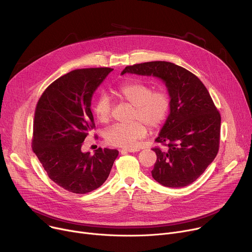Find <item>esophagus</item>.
<instances>
[{"instance_id":"obj_1","label":"esophagus","mask_w":252,"mask_h":252,"mask_svg":"<svg viewBox=\"0 0 252 252\" xmlns=\"http://www.w3.org/2000/svg\"><path fill=\"white\" fill-rule=\"evenodd\" d=\"M120 152L122 153V154H126V153H136V152H138V150L137 149H122V150H120Z\"/></svg>"}]
</instances>
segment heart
I'll return each mask as SVG.
<instances>
[{
	"label": "heart",
	"instance_id": "obj_1",
	"mask_svg": "<svg viewBox=\"0 0 252 252\" xmlns=\"http://www.w3.org/2000/svg\"><path fill=\"white\" fill-rule=\"evenodd\" d=\"M118 95L133 107L132 120H138L127 125H115L104 132L106 142L114 147L132 148L137 139L147 133L146 126L158 127L167 118L170 109V98L165 91H154L153 87L140 82L124 84L118 91ZM94 112L100 123H107L111 119L112 101L109 95L101 94L96 99ZM141 120V122L139 121Z\"/></svg>",
	"mask_w": 252,
	"mask_h": 252
}]
</instances>
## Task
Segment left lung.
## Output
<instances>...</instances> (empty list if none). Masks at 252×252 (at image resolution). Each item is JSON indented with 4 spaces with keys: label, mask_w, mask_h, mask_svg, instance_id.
<instances>
[{
    "label": "left lung",
    "mask_w": 252,
    "mask_h": 252,
    "mask_svg": "<svg viewBox=\"0 0 252 252\" xmlns=\"http://www.w3.org/2000/svg\"><path fill=\"white\" fill-rule=\"evenodd\" d=\"M156 77L167 88L169 115L156 141L168 149H153L157 161L152 175L166 188H184L204 172L219 152L221 118L201 81L169 62L126 66L122 75Z\"/></svg>",
    "instance_id": "obj_1"
}]
</instances>
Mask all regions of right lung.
I'll use <instances>...</instances> for the list:
<instances>
[{
    "label": "right lung",
    "instance_id": "add662e5",
    "mask_svg": "<svg viewBox=\"0 0 252 252\" xmlns=\"http://www.w3.org/2000/svg\"><path fill=\"white\" fill-rule=\"evenodd\" d=\"M114 68L71 70L52 83L34 112L32 151L49 177L74 193H88L109 177L117 150L98 148L83 153L85 138L94 127L92 97Z\"/></svg>",
    "mask_w": 252,
    "mask_h": 252
}]
</instances>
